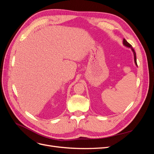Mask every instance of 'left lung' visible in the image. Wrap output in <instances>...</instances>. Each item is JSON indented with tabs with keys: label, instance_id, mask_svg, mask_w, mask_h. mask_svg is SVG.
Wrapping results in <instances>:
<instances>
[{
	"label": "left lung",
	"instance_id": "obj_1",
	"mask_svg": "<svg viewBox=\"0 0 154 154\" xmlns=\"http://www.w3.org/2000/svg\"><path fill=\"white\" fill-rule=\"evenodd\" d=\"M123 45H124L125 46H126V47H127V48H130V49H131V50L132 51V52H133V53H134V62H135V64H136V66H137V60H136V52H135L134 49L132 48V45H130L129 43H128V42H127V41L126 40L125 38H124V39H123Z\"/></svg>",
	"mask_w": 154,
	"mask_h": 154
}]
</instances>
